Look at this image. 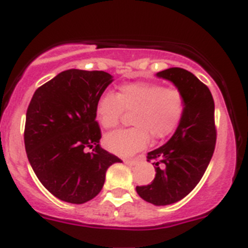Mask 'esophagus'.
Listing matches in <instances>:
<instances>
[{
    "label": "esophagus",
    "mask_w": 248,
    "mask_h": 248,
    "mask_svg": "<svg viewBox=\"0 0 248 248\" xmlns=\"http://www.w3.org/2000/svg\"><path fill=\"white\" fill-rule=\"evenodd\" d=\"M139 161H140V158H126V160H124V163H126V165L133 166V165H136Z\"/></svg>",
    "instance_id": "obj_1"
}]
</instances>
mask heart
Here are the masks:
<instances>
[{
	"mask_svg": "<svg viewBox=\"0 0 248 248\" xmlns=\"http://www.w3.org/2000/svg\"><path fill=\"white\" fill-rule=\"evenodd\" d=\"M124 111L132 112L133 127L111 132L103 143L108 151L128 156L150 141H162L175 132L185 113L184 94L177 88H165L155 82H131L120 86L117 93L106 92L96 103V118L103 128H113Z\"/></svg>",
	"mask_w": 248,
	"mask_h": 248,
	"instance_id": "b5f03b06",
	"label": "heart"
}]
</instances>
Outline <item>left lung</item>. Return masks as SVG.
I'll list each match as a JSON object with an SVG mask.
<instances>
[{"label": "left lung", "instance_id": "obj_1", "mask_svg": "<svg viewBox=\"0 0 248 248\" xmlns=\"http://www.w3.org/2000/svg\"><path fill=\"white\" fill-rule=\"evenodd\" d=\"M184 94L185 113L165 145L147 154L155 160L156 176L150 185L137 186L142 200L166 206L186 197L200 182L216 145L215 102L211 91L193 73L180 67L156 73Z\"/></svg>", "mask_w": 248, "mask_h": 248}]
</instances>
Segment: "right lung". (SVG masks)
I'll use <instances>...</instances> for the list:
<instances>
[{"mask_svg":"<svg viewBox=\"0 0 248 248\" xmlns=\"http://www.w3.org/2000/svg\"><path fill=\"white\" fill-rule=\"evenodd\" d=\"M113 81L103 71L67 70L36 90L26 113L25 147L40 182L55 197L85 203L100 193L109 166L100 146L96 103ZM86 148H93L86 153Z\"/></svg>","mask_w":248,"mask_h":248,"instance_id":"1","label":"right lung"}]
</instances>
